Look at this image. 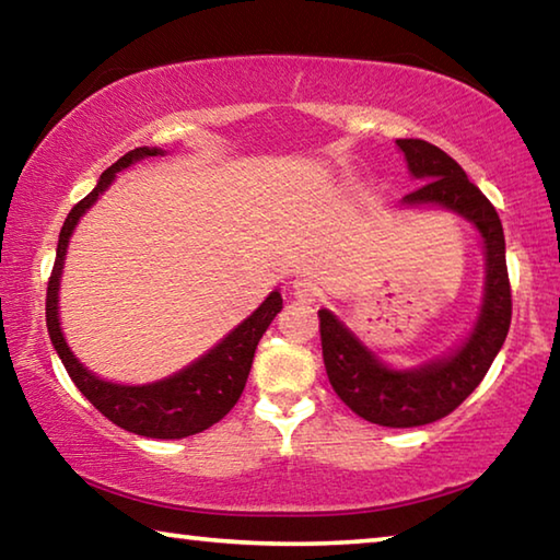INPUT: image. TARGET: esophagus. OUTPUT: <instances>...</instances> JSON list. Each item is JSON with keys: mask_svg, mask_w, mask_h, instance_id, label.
<instances>
[{"mask_svg": "<svg viewBox=\"0 0 560 560\" xmlns=\"http://www.w3.org/2000/svg\"><path fill=\"white\" fill-rule=\"evenodd\" d=\"M293 296H296L299 301L314 303L320 299V287L314 279H296L293 281Z\"/></svg>", "mask_w": 560, "mask_h": 560, "instance_id": "1", "label": "esophagus"}]
</instances>
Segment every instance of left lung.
I'll return each instance as SVG.
<instances>
[{
  "mask_svg": "<svg viewBox=\"0 0 560 560\" xmlns=\"http://www.w3.org/2000/svg\"><path fill=\"white\" fill-rule=\"evenodd\" d=\"M397 145L412 175L424 179L407 205H442L477 224L487 244V299L479 324L457 353L420 371L397 373L377 363L350 330L328 311H318L320 348L328 381L350 410L383 428H420L438 422L467 400L504 346L511 326V283L501 220L481 189L469 183L457 160L420 138H402Z\"/></svg>",
  "mask_w": 560,
  "mask_h": 560,
  "instance_id": "left-lung-1",
  "label": "left lung"
}]
</instances>
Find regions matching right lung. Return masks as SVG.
Masks as SVG:
<instances>
[{
	"label": "right lung",
	"instance_id": "1",
	"mask_svg": "<svg viewBox=\"0 0 560 560\" xmlns=\"http://www.w3.org/2000/svg\"><path fill=\"white\" fill-rule=\"evenodd\" d=\"M158 153V148L130 150V153L122 155L118 163H113L101 175L93 192L73 205V210L61 226L59 246H56V261L49 277V287H46V328H49L51 343L73 385L86 395V400L103 417H108L113 424H118L122 430L143 434V438L183 440L189 438V434L212 428L240 400L246 377H249L252 371L254 350H257L261 336L267 334L273 316L283 306L279 291L269 293V299L242 326H236L220 346H214L197 363L185 368L183 373L167 377V381L143 387L113 385L98 381L96 375L89 373L71 355V350L61 336L59 314H56V308H59V277L63 269L66 246H69V236L75 222H79V217L98 200V195L110 185V179L116 177L118 170L128 167L132 160Z\"/></svg>",
	"mask_w": 560,
	"mask_h": 560
}]
</instances>
